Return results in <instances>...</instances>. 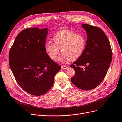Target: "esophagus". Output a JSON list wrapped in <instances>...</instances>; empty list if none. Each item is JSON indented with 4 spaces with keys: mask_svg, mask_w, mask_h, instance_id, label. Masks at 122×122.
I'll return each mask as SVG.
<instances>
[{
    "mask_svg": "<svg viewBox=\"0 0 122 122\" xmlns=\"http://www.w3.org/2000/svg\"><path fill=\"white\" fill-rule=\"evenodd\" d=\"M61 68L62 69H64V70H66V69H67L68 68V67L66 66H64V65H62L61 66Z\"/></svg>",
    "mask_w": 122,
    "mask_h": 122,
    "instance_id": "1",
    "label": "esophagus"
}]
</instances>
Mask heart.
<instances>
[{"label": "heart", "mask_w": 122, "mask_h": 122, "mask_svg": "<svg viewBox=\"0 0 122 122\" xmlns=\"http://www.w3.org/2000/svg\"><path fill=\"white\" fill-rule=\"evenodd\" d=\"M53 40L54 43L48 41L46 43L45 50L51 59L55 60L61 48L62 54L58 59L59 61L76 60L81 55L86 46L84 36L68 30L57 32Z\"/></svg>", "instance_id": "obj_1"}]
</instances>
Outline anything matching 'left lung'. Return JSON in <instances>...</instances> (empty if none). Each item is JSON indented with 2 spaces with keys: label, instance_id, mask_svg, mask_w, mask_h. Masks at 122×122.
I'll return each instance as SVG.
<instances>
[{
  "label": "left lung",
  "instance_id": "left-lung-1",
  "mask_svg": "<svg viewBox=\"0 0 122 122\" xmlns=\"http://www.w3.org/2000/svg\"><path fill=\"white\" fill-rule=\"evenodd\" d=\"M82 26L87 33V40L81 55L70 67L75 70L71 81L82 90L97 87L104 79L112 58L110 44L100 28L87 24Z\"/></svg>",
  "mask_w": 122,
  "mask_h": 122
}]
</instances>
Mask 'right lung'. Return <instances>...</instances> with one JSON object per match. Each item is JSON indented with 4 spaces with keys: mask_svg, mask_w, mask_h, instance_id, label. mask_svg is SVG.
Listing matches in <instances>:
<instances>
[{
    "mask_svg": "<svg viewBox=\"0 0 122 122\" xmlns=\"http://www.w3.org/2000/svg\"><path fill=\"white\" fill-rule=\"evenodd\" d=\"M47 34V28L25 29L17 35L9 51V65L17 82L33 95L46 93L61 69L45 50Z\"/></svg>",
    "mask_w": 122,
    "mask_h": 122,
    "instance_id": "obj_1",
    "label": "right lung"
}]
</instances>
